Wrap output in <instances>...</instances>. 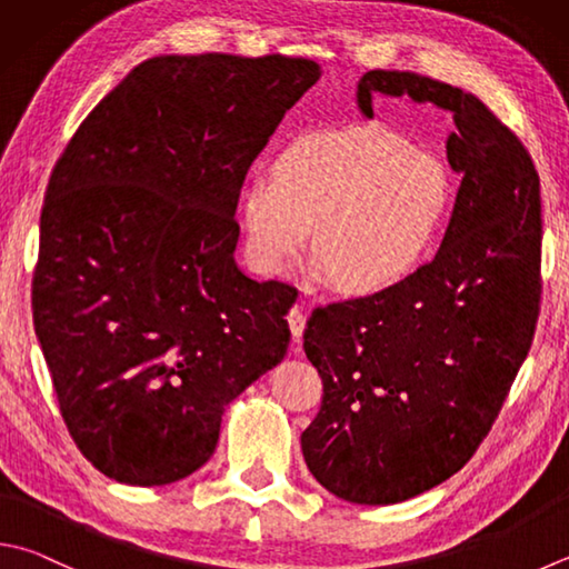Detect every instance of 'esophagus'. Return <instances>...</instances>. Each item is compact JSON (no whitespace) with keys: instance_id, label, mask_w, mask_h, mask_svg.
Instances as JSON below:
<instances>
[{"instance_id":"esophagus-1","label":"esophagus","mask_w":569,"mask_h":569,"mask_svg":"<svg viewBox=\"0 0 569 569\" xmlns=\"http://www.w3.org/2000/svg\"><path fill=\"white\" fill-rule=\"evenodd\" d=\"M287 321H289V329H292L295 345H299V341H302V335H305V327H307L305 309H302V307H292V309H289Z\"/></svg>"}]
</instances>
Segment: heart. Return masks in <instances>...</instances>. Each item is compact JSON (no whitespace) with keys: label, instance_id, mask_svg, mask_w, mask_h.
<instances>
[{"label":"heart","instance_id":"b5f03b06","mask_svg":"<svg viewBox=\"0 0 569 569\" xmlns=\"http://www.w3.org/2000/svg\"><path fill=\"white\" fill-rule=\"evenodd\" d=\"M453 200L443 160L379 126L302 133L242 190L244 252L277 277L315 228L317 267L347 295H377L413 274L433 250Z\"/></svg>","mask_w":569,"mask_h":569}]
</instances>
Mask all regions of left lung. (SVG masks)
I'll return each instance as SVG.
<instances>
[{
  "instance_id": "1",
  "label": "left lung",
  "mask_w": 569,
  "mask_h": 569,
  "mask_svg": "<svg viewBox=\"0 0 569 569\" xmlns=\"http://www.w3.org/2000/svg\"><path fill=\"white\" fill-rule=\"evenodd\" d=\"M379 93L453 113L446 153L463 178L431 262L315 309L305 329L325 381L307 468L359 506L416 498L468 463L528 357L542 292L540 178L518 138L473 93L418 73H363V118Z\"/></svg>"
}]
</instances>
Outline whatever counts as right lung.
<instances>
[{"label":"right lung","instance_id":"add662e5","mask_svg":"<svg viewBox=\"0 0 569 569\" xmlns=\"http://www.w3.org/2000/svg\"><path fill=\"white\" fill-rule=\"evenodd\" d=\"M317 61L153 57L53 168L34 329L79 451L118 483L206 466L224 406L284 359L297 292L234 262L242 180Z\"/></svg>","mask_w":569,"mask_h":569}]
</instances>
